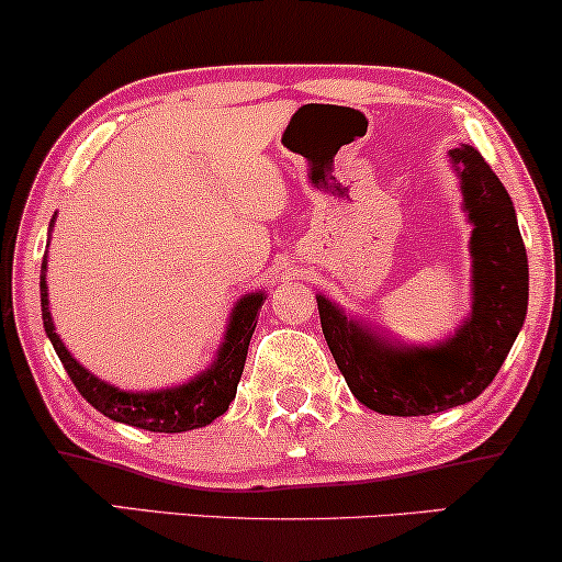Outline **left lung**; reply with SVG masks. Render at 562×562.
I'll return each mask as SVG.
<instances>
[{"label": "left lung", "instance_id": "8db88e82", "mask_svg": "<svg viewBox=\"0 0 562 562\" xmlns=\"http://www.w3.org/2000/svg\"><path fill=\"white\" fill-rule=\"evenodd\" d=\"M472 224V313L453 336L408 346L317 294L323 336L359 404L391 417H427L469 404L493 383L529 304V262L516 207L472 145L448 150Z\"/></svg>", "mask_w": 562, "mask_h": 562}]
</instances>
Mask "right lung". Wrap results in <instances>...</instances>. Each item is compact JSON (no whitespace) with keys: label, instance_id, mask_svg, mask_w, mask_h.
Masks as SVG:
<instances>
[{"label":"right lung","instance_id":"obj_1","mask_svg":"<svg viewBox=\"0 0 562 562\" xmlns=\"http://www.w3.org/2000/svg\"><path fill=\"white\" fill-rule=\"evenodd\" d=\"M262 302H266V292H249L237 300L232 315H228L226 334L216 351V359L200 375L182 385L161 387V391H120V387L103 383L101 378L86 370L61 344L57 328H54L52 310H48L46 255L41 262V317H44L48 341L65 364L69 380L78 387L80 396L93 408H99L103 417L130 427L150 429V432H187V429L211 425L226 412L237 396L247 346L255 334V325H258Z\"/></svg>","mask_w":562,"mask_h":562}]
</instances>
